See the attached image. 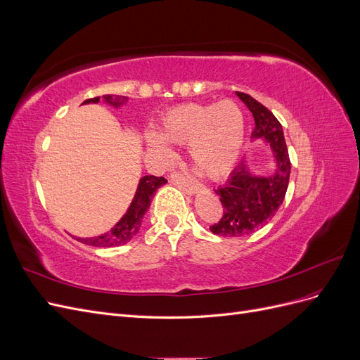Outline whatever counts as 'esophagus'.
Listing matches in <instances>:
<instances>
[{
  "label": "esophagus",
  "mask_w": 360,
  "mask_h": 360,
  "mask_svg": "<svg viewBox=\"0 0 360 360\" xmlns=\"http://www.w3.org/2000/svg\"><path fill=\"white\" fill-rule=\"evenodd\" d=\"M169 180H171L172 184H176V186H179L181 191H184L186 193H191V195H192V193H195V192L198 191V184H195L193 181L188 180V179L184 177L183 174H180V172H172Z\"/></svg>",
  "instance_id": "34e87169"
}]
</instances>
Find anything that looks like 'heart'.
I'll return each instance as SVG.
<instances>
[{
  "label": "heart",
  "mask_w": 360,
  "mask_h": 360,
  "mask_svg": "<svg viewBox=\"0 0 360 360\" xmlns=\"http://www.w3.org/2000/svg\"><path fill=\"white\" fill-rule=\"evenodd\" d=\"M245 139L243 114L233 101L184 103L162 118L160 136L148 135V147L168 156V144L188 147L192 165L202 176L219 179L230 172Z\"/></svg>",
  "instance_id": "b5f03b06"
}]
</instances>
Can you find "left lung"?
<instances>
[{
    "instance_id": "left-lung-1",
    "label": "left lung",
    "mask_w": 360,
    "mask_h": 360,
    "mask_svg": "<svg viewBox=\"0 0 360 360\" xmlns=\"http://www.w3.org/2000/svg\"><path fill=\"white\" fill-rule=\"evenodd\" d=\"M255 120L252 135L263 136L276 159V169L266 177L250 174L245 163L228 177L224 186L214 192L222 202V217L210 226V231L222 237H242L263 228L274 217L285 198L291 163L284 132L278 118L264 105L246 93L237 91Z\"/></svg>"
}]
</instances>
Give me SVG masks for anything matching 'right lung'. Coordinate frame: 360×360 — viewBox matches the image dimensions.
<instances>
[{"label": "right lung", "instance_id": "obj_1", "mask_svg": "<svg viewBox=\"0 0 360 360\" xmlns=\"http://www.w3.org/2000/svg\"><path fill=\"white\" fill-rule=\"evenodd\" d=\"M103 99L106 102L112 103L114 106H118L123 102H126L124 96H115V94H105ZM96 102H99V97H91V99H86L84 103H96ZM165 183L167 180L163 177L144 176L139 180L135 198L132 204H130L129 210L122 217V221H120L114 228H111L110 233H105L99 237L76 238V240H79L81 243H85V245L99 246V248H112V246L127 243L130 238L138 233L141 222H143V217L150 205V201L153 198V193L156 192L158 188H160L162 184Z\"/></svg>", "mask_w": 360, "mask_h": 360}]
</instances>
